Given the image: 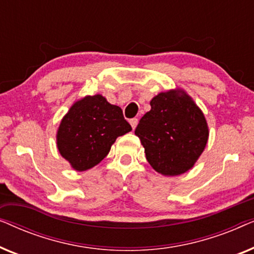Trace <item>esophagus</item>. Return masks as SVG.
Here are the masks:
<instances>
[{
  "label": "esophagus",
  "instance_id": "34e87169",
  "mask_svg": "<svg viewBox=\"0 0 254 254\" xmlns=\"http://www.w3.org/2000/svg\"><path fill=\"white\" fill-rule=\"evenodd\" d=\"M129 123L131 125V127H133V129H135V128H136V126H137V124H138V119H137V118H133V119L129 120Z\"/></svg>",
  "mask_w": 254,
  "mask_h": 254
}]
</instances>
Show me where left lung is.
Segmentation results:
<instances>
[{
  "label": "left lung",
  "instance_id": "1",
  "mask_svg": "<svg viewBox=\"0 0 254 254\" xmlns=\"http://www.w3.org/2000/svg\"><path fill=\"white\" fill-rule=\"evenodd\" d=\"M150 106L135 128L149 164L164 176L189 171L208 141L203 113L182 91L161 92Z\"/></svg>",
  "mask_w": 254,
  "mask_h": 254
}]
</instances>
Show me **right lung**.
Here are the masks:
<instances>
[{
	"instance_id": "obj_1",
	"label": "right lung",
	"mask_w": 254,
	"mask_h": 254,
	"mask_svg": "<svg viewBox=\"0 0 254 254\" xmlns=\"http://www.w3.org/2000/svg\"><path fill=\"white\" fill-rule=\"evenodd\" d=\"M131 130L119 106L103 96H86L70 107L58 130V148L62 157L77 171L102 162L117 137Z\"/></svg>"
}]
</instances>
